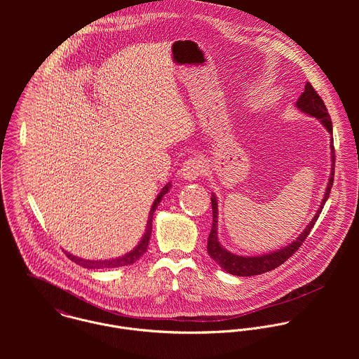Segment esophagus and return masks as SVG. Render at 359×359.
Wrapping results in <instances>:
<instances>
[{
  "label": "esophagus",
  "mask_w": 359,
  "mask_h": 359,
  "mask_svg": "<svg viewBox=\"0 0 359 359\" xmlns=\"http://www.w3.org/2000/svg\"><path fill=\"white\" fill-rule=\"evenodd\" d=\"M205 171V161L199 157H191L184 163V165L181 168V177L187 181H195L201 175H203Z\"/></svg>",
  "instance_id": "34e87169"
}]
</instances>
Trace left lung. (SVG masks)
Masks as SVG:
<instances>
[{
	"mask_svg": "<svg viewBox=\"0 0 359 359\" xmlns=\"http://www.w3.org/2000/svg\"><path fill=\"white\" fill-rule=\"evenodd\" d=\"M296 107L306 113L311 117L318 118L323 127L327 130V133L330 134V161H332V167H330V177H329V182L325 191V196L319 205V208L316 210L313 218L311 219V222L308 224L307 228L300 233V236L293 241L290 245L278 249L275 252L266 253V255H258V256H238L233 255L231 252H228L225 248L221 246L219 241H218V202L215 195H211V205H212V226L207 239V253L211 257L222 269H225L228 273L231 275H236V276H255L259 275L268 271L275 269L276 266L282 265L289 257L293 256L299 248L303 245V242L307 239L308 233L311 232L313 224L316 222L323 205L326 203L329 195H330V189L333 185V178H334V147H333V128H332V120L330 116L327 113V109L325 106V103L322 101V98L318 95V93L313 90V87L307 83L304 93L300 95V98L296 102Z\"/></svg>",
	"mask_w": 359,
	"mask_h": 359,
	"instance_id": "8db88e82",
	"label": "left lung"
}]
</instances>
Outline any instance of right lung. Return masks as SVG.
I'll return each mask as SVG.
<instances>
[{"label":"right lung","mask_w":359,"mask_h":359,"mask_svg":"<svg viewBox=\"0 0 359 359\" xmlns=\"http://www.w3.org/2000/svg\"><path fill=\"white\" fill-rule=\"evenodd\" d=\"M171 188V184H165V187L160 191V194L157 195V198L154 199V205L152 208L149 211V219H148V224H147V229H145V233L142 236V239L140 241V243L137 245V248H134L131 252H128L127 255L124 256L117 257V258H111V259H86V258H80V257L73 256L67 252H65V255L67 256V258H70L73 262L79 264L80 266H84V268H88V269H102V268H116V266H124V265H130V264H134L137 259H140L141 257L144 256L148 250V245H149V239H151V235H152V219H154V211L157 208L158 203L161 202L163 196L170 191Z\"/></svg>","instance_id":"obj_1"}]
</instances>
